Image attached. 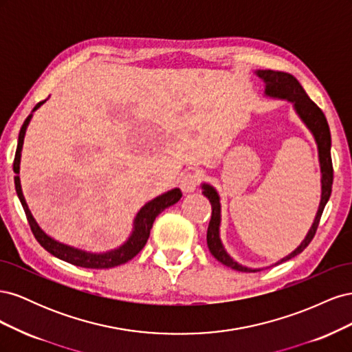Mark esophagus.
<instances>
[{"mask_svg":"<svg viewBox=\"0 0 352 352\" xmlns=\"http://www.w3.org/2000/svg\"><path fill=\"white\" fill-rule=\"evenodd\" d=\"M201 180V173L198 170H194V172H186L180 177V188H182L184 192H194V190L198 188Z\"/></svg>","mask_w":352,"mask_h":352,"instance_id":"esophagus-1","label":"esophagus"}]
</instances>
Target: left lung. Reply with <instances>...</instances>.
I'll use <instances>...</instances> for the list:
<instances>
[{"label": "left lung", "mask_w": 352, "mask_h": 352, "mask_svg": "<svg viewBox=\"0 0 352 352\" xmlns=\"http://www.w3.org/2000/svg\"><path fill=\"white\" fill-rule=\"evenodd\" d=\"M258 76L265 83V94L269 97L276 98H283L294 102V107L296 113L300 114L302 122L308 126L316 138L317 148H318V160H320V168H322V199L320 206H318L317 216L314 219L313 226L310 232L307 233L305 239L301 242L300 247H298L294 252H291L287 257L282 258L278 264L291 260L295 255L301 254L310 243L316 235L318 223H320L323 210L327 204V201L332 194V184H333V166H332V155H330V145H332V140H330V129L327 120L324 117V113L317 107V104L313 102L302 87L300 85L292 74L285 73V72H274V70H258ZM202 195L207 197L210 204H211V219L208 223V230H207V245L210 252L214 255V258L219 260L221 264L228 265V267L238 270V272H261V269H248L243 267V265L233 261L228 252L225 251L219 236V226H220V198L216 192V189L210 185H202Z\"/></svg>", "instance_id": "obj_1"}]
</instances>
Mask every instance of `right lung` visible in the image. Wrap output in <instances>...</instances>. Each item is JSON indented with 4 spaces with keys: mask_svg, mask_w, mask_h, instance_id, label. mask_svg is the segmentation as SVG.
<instances>
[{
    "mask_svg": "<svg viewBox=\"0 0 352 352\" xmlns=\"http://www.w3.org/2000/svg\"><path fill=\"white\" fill-rule=\"evenodd\" d=\"M45 101L47 100L38 102L35 105L34 111L36 109H39L41 104H44ZM30 119H32V114H29L26 117V120L22 124V129H20V133H19L17 150H16L14 162H13V170L16 175H19L20 155H22L20 153H22L26 127H28ZM14 185H16L17 197L23 206L30 230H32V233H34L36 241L41 243V247H44L50 254L54 255V257H57L63 261H67L73 265H78V267H85V269H111V267H116V265H120V264H124L129 260H132L135 255L145 247L148 238H150V232H151L155 217L160 214V212L164 211L167 207L176 204V202L182 198V192H180V189H177V188L154 198L153 201L148 202V204H145L140 212H138V216L135 219V229L132 232V235L129 239H127V242H124L120 248L109 251L105 254H91V252H85V251H80L76 248L67 247V245L60 243L52 238L47 236L45 233L39 229L35 219L30 214V211H29L28 204L25 201V197L22 194V186H20L19 176H14Z\"/></svg>",
    "mask_w": 352,
    "mask_h": 352,
    "instance_id": "add662e5",
    "label": "right lung"
}]
</instances>
